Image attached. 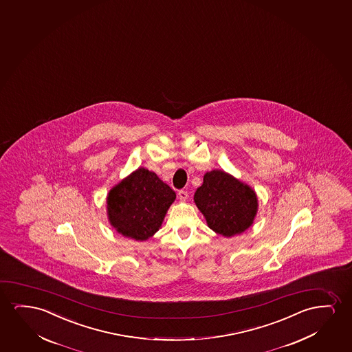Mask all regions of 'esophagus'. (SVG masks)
<instances>
[{
    "mask_svg": "<svg viewBox=\"0 0 352 352\" xmlns=\"http://www.w3.org/2000/svg\"><path fill=\"white\" fill-rule=\"evenodd\" d=\"M179 198L182 200V201H186L187 200V198H188V193H187V190H179Z\"/></svg>",
    "mask_w": 352,
    "mask_h": 352,
    "instance_id": "1",
    "label": "esophagus"
}]
</instances>
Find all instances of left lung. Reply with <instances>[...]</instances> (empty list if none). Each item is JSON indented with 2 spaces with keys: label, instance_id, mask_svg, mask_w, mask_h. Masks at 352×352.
Segmentation results:
<instances>
[{
  "label": "left lung",
  "instance_id": "obj_1",
  "mask_svg": "<svg viewBox=\"0 0 352 352\" xmlns=\"http://www.w3.org/2000/svg\"><path fill=\"white\" fill-rule=\"evenodd\" d=\"M194 201L208 228L227 238L250 228L258 211L254 190L222 170L205 173Z\"/></svg>",
  "mask_w": 352,
  "mask_h": 352
}]
</instances>
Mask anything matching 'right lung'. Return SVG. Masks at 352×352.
<instances>
[{
	"label": "right lung",
	"mask_w": 352,
	"mask_h": 352,
	"mask_svg": "<svg viewBox=\"0 0 352 352\" xmlns=\"http://www.w3.org/2000/svg\"><path fill=\"white\" fill-rule=\"evenodd\" d=\"M176 193L157 173L139 168L107 195L111 226L125 238L144 241L158 232Z\"/></svg>",
	"instance_id": "right-lung-1"
}]
</instances>
